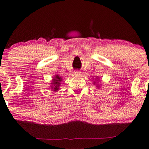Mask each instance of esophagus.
<instances>
[{
  "label": "esophagus",
  "mask_w": 149,
  "mask_h": 149,
  "mask_svg": "<svg viewBox=\"0 0 149 149\" xmlns=\"http://www.w3.org/2000/svg\"><path fill=\"white\" fill-rule=\"evenodd\" d=\"M80 74H81V72H80L79 71H78V70L74 71V76H77V77L79 76Z\"/></svg>",
  "instance_id": "esophagus-1"
}]
</instances>
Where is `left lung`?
I'll list each match as a JSON object with an SVG mask.
<instances>
[{
    "label": "left lung",
    "mask_w": 149,
    "mask_h": 149,
    "mask_svg": "<svg viewBox=\"0 0 149 149\" xmlns=\"http://www.w3.org/2000/svg\"><path fill=\"white\" fill-rule=\"evenodd\" d=\"M99 80H100V78H99V77H96L94 81H93V85H95L96 87L97 88L100 87V85H99L98 83H97V82L99 81Z\"/></svg>",
    "instance_id": "1"
}]
</instances>
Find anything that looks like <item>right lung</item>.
<instances>
[{"label":"right lung","mask_w":149,"mask_h":149,"mask_svg":"<svg viewBox=\"0 0 149 149\" xmlns=\"http://www.w3.org/2000/svg\"><path fill=\"white\" fill-rule=\"evenodd\" d=\"M62 79L61 77H60L58 74L55 75L52 78V82L50 83V89H52L54 92H56L60 89V86L61 84V81Z\"/></svg>","instance_id":"obj_1"}]
</instances>
